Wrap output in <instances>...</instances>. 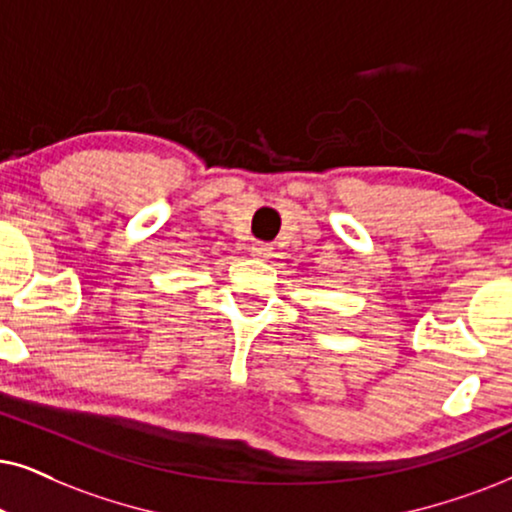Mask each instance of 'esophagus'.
Masks as SVG:
<instances>
[{"mask_svg": "<svg viewBox=\"0 0 512 512\" xmlns=\"http://www.w3.org/2000/svg\"><path fill=\"white\" fill-rule=\"evenodd\" d=\"M250 255H252V257H260V260H269V257L274 255V248H271L269 243L255 241V243L250 245Z\"/></svg>", "mask_w": 512, "mask_h": 512, "instance_id": "1", "label": "esophagus"}]
</instances>
